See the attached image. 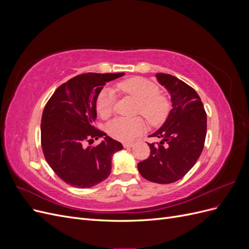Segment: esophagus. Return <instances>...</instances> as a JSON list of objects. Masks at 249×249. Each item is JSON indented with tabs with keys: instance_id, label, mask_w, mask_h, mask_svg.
Segmentation results:
<instances>
[{
	"instance_id": "34e87169",
	"label": "esophagus",
	"mask_w": 249,
	"mask_h": 249,
	"mask_svg": "<svg viewBox=\"0 0 249 249\" xmlns=\"http://www.w3.org/2000/svg\"><path fill=\"white\" fill-rule=\"evenodd\" d=\"M123 145L124 148H129V147H132L134 145L133 142H124Z\"/></svg>"
}]
</instances>
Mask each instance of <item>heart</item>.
Returning a JSON list of instances; mask_svg holds the SVG:
<instances>
[{
	"mask_svg": "<svg viewBox=\"0 0 249 249\" xmlns=\"http://www.w3.org/2000/svg\"><path fill=\"white\" fill-rule=\"evenodd\" d=\"M119 92L131 95L139 104L137 114H141L152 125L165 123L170 114L171 101L167 95L160 93V88L146 79L134 77L116 85ZM115 96L112 90L104 89L96 97V112L102 118H108L114 109ZM146 125L141 117L116 118L108 124L107 131L111 137L119 141H132L145 131Z\"/></svg>",
	"mask_w": 249,
	"mask_h": 249,
	"instance_id": "1",
	"label": "heart"
}]
</instances>
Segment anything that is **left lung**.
<instances>
[{
	"mask_svg": "<svg viewBox=\"0 0 249 249\" xmlns=\"http://www.w3.org/2000/svg\"><path fill=\"white\" fill-rule=\"evenodd\" d=\"M171 95L172 109L165 124L149 137V157L138 163L140 175L150 182L170 184L182 178L196 163L205 145L207 113L195 90L167 73H157Z\"/></svg>",
	"mask_w": 249,
	"mask_h": 249,
	"instance_id": "left-lung-1",
	"label": "left lung"
}]
</instances>
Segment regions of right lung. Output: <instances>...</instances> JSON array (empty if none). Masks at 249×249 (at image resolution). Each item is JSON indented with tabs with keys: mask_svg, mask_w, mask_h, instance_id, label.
<instances>
[{
	"mask_svg": "<svg viewBox=\"0 0 249 249\" xmlns=\"http://www.w3.org/2000/svg\"><path fill=\"white\" fill-rule=\"evenodd\" d=\"M124 74H79L59 86L44 107L42 152L50 167L66 184L84 189L109 177L112 156L123 144L94 126L95 101L107 82ZM102 136L105 139L100 145L87 146Z\"/></svg>",
	"mask_w": 249,
	"mask_h": 249,
	"instance_id": "add662e5",
	"label": "right lung"
}]
</instances>
